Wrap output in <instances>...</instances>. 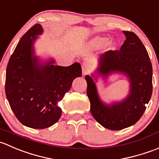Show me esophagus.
<instances>
[{
  "label": "esophagus",
  "instance_id": "34e87169",
  "mask_svg": "<svg viewBox=\"0 0 159 159\" xmlns=\"http://www.w3.org/2000/svg\"><path fill=\"white\" fill-rule=\"evenodd\" d=\"M82 71H83V75H86L89 72V67L87 64H83L82 66Z\"/></svg>",
  "mask_w": 159,
  "mask_h": 159
}]
</instances>
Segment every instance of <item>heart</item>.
<instances>
[{
	"label": "heart",
	"mask_w": 159,
	"mask_h": 159,
	"mask_svg": "<svg viewBox=\"0 0 159 159\" xmlns=\"http://www.w3.org/2000/svg\"><path fill=\"white\" fill-rule=\"evenodd\" d=\"M109 42V38L107 36H100L93 39L91 45L96 48H102L104 47Z\"/></svg>",
	"instance_id": "obj_1"
}]
</instances>
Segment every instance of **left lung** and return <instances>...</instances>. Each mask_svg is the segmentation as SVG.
Segmentation results:
<instances>
[{
  "mask_svg": "<svg viewBox=\"0 0 159 159\" xmlns=\"http://www.w3.org/2000/svg\"><path fill=\"white\" fill-rule=\"evenodd\" d=\"M126 36L120 50H110L100 58L97 73L103 77L113 73H125L130 80V94L125 100L111 106L100 100L95 83L89 76L86 94L93 117L107 129L118 131L139 120L152 94V66L148 52L132 31H123Z\"/></svg>",
  "mask_w": 159,
  "mask_h": 159,
  "instance_id": "8db88e82",
  "label": "left lung"
}]
</instances>
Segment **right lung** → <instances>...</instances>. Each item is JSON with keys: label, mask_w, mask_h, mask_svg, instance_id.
Instances as JSON below:
<instances>
[{"label": "right lung", "mask_w": 159, "mask_h": 159, "mask_svg": "<svg viewBox=\"0 0 159 159\" xmlns=\"http://www.w3.org/2000/svg\"><path fill=\"white\" fill-rule=\"evenodd\" d=\"M43 31L35 24L21 37L6 70L5 93L11 108L22 125L43 129L56 124L62 110L58 103L71 88L73 80L82 76L81 66L40 65L34 56L33 44Z\"/></svg>", "instance_id": "right-lung-1"}]
</instances>
